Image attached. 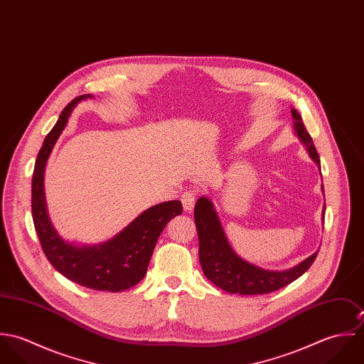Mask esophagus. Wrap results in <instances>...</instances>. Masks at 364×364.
<instances>
[{"label": "esophagus", "mask_w": 364, "mask_h": 364, "mask_svg": "<svg viewBox=\"0 0 364 364\" xmlns=\"http://www.w3.org/2000/svg\"><path fill=\"white\" fill-rule=\"evenodd\" d=\"M195 199H196V195L193 191H186L183 192L182 198H181V202H182V206L185 211H192L193 206H195Z\"/></svg>", "instance_id": "obj_1"}]
</instances>
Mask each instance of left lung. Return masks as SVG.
I'll use <instances>...</instances> for the list:
<instances>
[{
    "label": "left lung",
    "mask_w": 364,
    "mask_h": 364,
    "mask_svg": "<svg viewBox=\"0 0 364 364\" xmlns=\"http://www.w3.org/2000/svg\"><path fill=\"white\" fill-rule=\"evenodd\" d=\"M291 114L294 119L296 134L307 147V151L315 164L319 166V156L312 143L311 136L301 120V116L296 109H291ZM323 211L325 206L322 210V220ZM195 223L199 237V260L205 276L217 287L231 294L255 296L276 291L306 273L318 255L316 251L307 259L287 270H266L240 258L232 251L223 231L218 215L208 198L198 199L195 205Z\"/></svg>",
    "instance_id": "1"
}]
</instances>
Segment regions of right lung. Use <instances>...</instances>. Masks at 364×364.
<instances>
[{"label": "right lung", "instance_id": "right-lung-1", "mask_svg": "<svg viewBox=\"0 0 364 364\" xmlns=\"http://www.w3.org/2000/svg\"><path fill=\"white\" fill-rule=\"evenodd\" d=\"M87 98L92 95L77 97L67 105L45 139L32 178V217L42 250L57 272L80 286L117 293L144 277L159 234L173 217L182 214V203L171 200L147 208L117 235L98 245H74L57 234L45 200V166L73 107Z\"/></svg>", "mask_w": 364, "mask_h": 364}]
</instances>
